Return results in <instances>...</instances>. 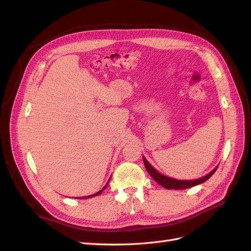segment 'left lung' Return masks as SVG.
<instances>
[{
	"label": "left lung",
	"instance_id": "8db88e82",
	"mask_svg": "<svg viewBox=\"0 0 251 251\" xmlns=\"http://www.w3.org/2000/svg\"><path fill=\"white\" fill-rule=\"evenodd\" d=\"M143 162H144V166H146L148 173L151 175V177L153 178L157 182V183H159L166 189H185V188L193 187L195 185L201 184V183H203V182L208 180L218 169V166H217L216 169L212 170L209 174L206 175V176H204V177H202L200 179H197V180H177V179L166 177V176H164V175L157 172L153 168V166H151L148 162V160L144 157H143Z\"/></svg>",
	"mask_w": 251,
	"mask_h": 251
}]
</instances>
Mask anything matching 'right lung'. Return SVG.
I'll list each match as a JSON object with an SVG mask.
<instances>
[{
    "label": "right lung",
    "instance_id": "add662e5",
    "mask_svg": "<svg viewBox=\"0 0 251 251\" xmlns=\"http://www.w3.org/2000/svg\"><path fill=\"white\" fill-rule=\"evenodd\" d=\"M109 182H110V179H109V181L107 182V184H105L104 186H103V188L102 189H100V192H98V193H96V194H94V195H91V196H88V197H80V198L81 199H83V198H92V197H94V196H97V195H100L101 193H102V191H104V189L105 188H107V186H108V184H109ZM79 199V198H78Z\"/></svg>",
    "mask_w": 251,
    "mask_h": 251
}]
</instances>
